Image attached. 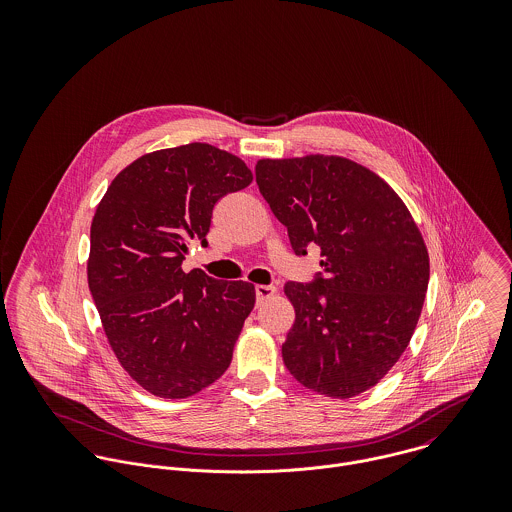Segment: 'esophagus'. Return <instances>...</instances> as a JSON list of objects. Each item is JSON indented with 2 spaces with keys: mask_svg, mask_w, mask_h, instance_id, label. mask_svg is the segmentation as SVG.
I'll use <instances>...</instances> for the list:
<instances>
[{
  "mask_svg": "<svg viewBox=\"0 0 512 512\" xmlns=\"http://www.w3.org/2000/svg\"><path fill=\"white\" fill-rule=\"evenodd\" d=\"M276 292H278V290H276L274 286H256V301H258V303H264L266 299L274 297Z\"/></svg>",
  "mask_w": 512,
  "mask_h": 512,
  "instance_id": "34e87169",
  "label": "esophagus"
}]
</instances>
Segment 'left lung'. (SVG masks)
I'll return each instance as SVG.
<instances>
[{
	"mask_svg": "<svg viewBox=\"0 0 512 512\" xmlns=\"http://www.w3.org/2000/svg\"><path fill=\"white\" fill-rule=\"evenodd\" d=\"M256 183L293 252L321 248L309 284L288 282L295 323L284 365L305 388L353 398L406 351L430 282V258L410 211L363 165L337 155L260 159Z\"/></svg>",
	"mask_w": 512,
	"mask_h": 512,
	"instance_id": "8db88e82",
	"label": "left lung"
}]
</instances>
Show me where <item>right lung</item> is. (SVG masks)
Segmentation results:
<instances>
[{
	"mask_svg": "<svg viewBox=\"0 0 512 512\" xmlns=\"http://www.w3.org/2000/svg\"><path fill=\"white\" fill-rule=\"evenodd\" d=\"M252 183L236 155L209 144L146 153L110 183L90 226L88 288L124 370L159 398H187L224 374L256 292L183 272L207 244L213 209Z\"/></svg>",
	"mask_w": 512,
	"mask_h": 512,
	"instance_id": "right-lung-1",
	"label": "right lung"
}]
</instances>
